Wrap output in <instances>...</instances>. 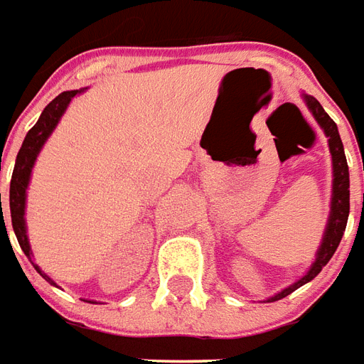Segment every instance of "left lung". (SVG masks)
<instances>
[{
    "instance_id": "obj_1",
    "label": "left lung",
    "mask_w": 364,
    "mask_h": 364,
    "mask_svg": "<svg viewBox=\"0 0 364 364\" xmlns=\"http://www.w3.org/2000/svg\"><path fill=\"white\" fill-rule=\"evenodd\" d=\"M301 100L306 107L310 109L314 119L318 121V125L327 136V145H329V153H331V166H333V182H331V205H329V218H327L326 231L321 237L318 251H316V259L310 264V269L306 270V274L298 278L294 284L286 286L284 290H280L274 296L267 298V301H277L280 298H286L288 294L298 290L300 286L308 284L310 280L318 277L321 269L326 267L329 259L333 257L337 247L341 243L343 231L347 228V219H349V166H347V159H345V151H343L341 136L337 131L335 121L326 113L318 100L314 95L301 94Z\"/></svg>"
}]
</instances>
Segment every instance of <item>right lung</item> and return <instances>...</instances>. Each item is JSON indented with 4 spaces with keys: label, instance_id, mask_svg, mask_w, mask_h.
Returning a JSON list of instances; mask_svg holds the SVG:
<instances>
[{
    "label": "right lung",
    "instance_id": "1",
    "mask_svg": "<svg viewBox=\"0 0 364 364\" xmlns=\"http://www.w3.org/2000/svg\"><path fill=\"white\" fill-rule=\"evenodd\" d=\"M87 87H82V90H70V92H63L54 97L50 104L46 105L38 121L33 125L25 141H23L21 149L17 153V159H15V168H13L11 176V186H9V210H11V225L13 231H15V237L21 245L23 252L27 255V259L31 260V264L35 267L41 277L45 278L46 282H50L53 286H56L53 278L48 277L46 272L41 270L38 264H35L33 260V251H31L29 245V235H27V221H25V208H27V188H29L31 174H33V166L37 162V156L41 153V149L45 146V143L48 141V136L53 135V131L58 125V121L64 115V112L68 109L70 102L82 92H86ZM1 219H4V211H1ZM5 223V221H4ZM7 233V229H5ZM9 239V237H7ZM90 304H95L94 300H86Z\"/></svg>",
    "mask_w": 364,
    "mask_h": 364
}]
</instances>
